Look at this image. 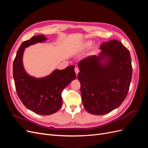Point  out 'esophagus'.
I'll list each match as a JSON object with an SVG mask.
<instances>
[{
  "mask_svg": "<svg viewBox=\"0 0 148 148\" xmlns=\"http://www.w3.org/2000/svg\"><path fill=\"white\" fill-rule=\"evenodd\" d=\"M75 73H76V75H78V73H79V69L78 68V67H75Z\"/></svg>",
  "mask_w": 148,
  "mask_h": 148,
  "instance_id": "1",
  "label": "esophagus"
}]
</instances>
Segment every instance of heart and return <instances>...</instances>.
I'll use <instances>...</instances> for the list:
<instances>
[{
	"label": "heart",
	"mask_w": 148,
	"mask_h": 148,
	"mask_svg": "<svg viewBox=\"0 0 148 148\" xmlns=\"http://www.w3.org/2000/svg\"><path fill=\"white\" fill-rule=\"evenodd\" d=\"M92 42L91 41H86V42H84L83 45V47L84 48H85V49L88 48V47H90V46L92 45Z\"/></svg>",
	"instance_id": "b5f03b06"
}]
</instances>
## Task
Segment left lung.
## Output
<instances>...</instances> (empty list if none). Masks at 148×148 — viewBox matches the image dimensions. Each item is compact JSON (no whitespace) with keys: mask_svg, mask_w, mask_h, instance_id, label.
Returning a JSON list of instances; mask_svg holds the SVG:
<instances>
[{"mask_svg":"<svg viewBox=\"0 0 148 148\" xmlns=\"http://www.w3.org/2000/svg\"><path fill=\"white\" fill-rule=\"evenodd\" d=\"M101 52L78 63V79L83 106L89 113L104 115L117 109L126 98L132 77L130 53L122 42H103Z\"/></svg>","mask_w":148,"mask_h":148,"instance_id":"obj_1","label":"left lung"}]
</instances>
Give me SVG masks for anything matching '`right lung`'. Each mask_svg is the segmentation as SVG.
Wrapping results in <instances>:
<instances>
[{
    "instance_id": "obj_1",
    "label": "right lung",
    "mask_w": 148,
    "mask_h": 148,
    "mask_svg": "<svg viewBox=\"0 0 148 148\" xmlns=\"http://www.w3.org/2000/svg\"><path fill=\"white\" fill-rule=\"evenodd\" d=\"M47 40L45 36L41 34L24 41L17 51L13 64V79L21 101L29 110L42 115L53 114L61 108L62 91L76 78L74 65L64 70L56 69L50 75L41 78H36L26 72L23 63L25 49Z\"/></svg>"
}]
</instances>
